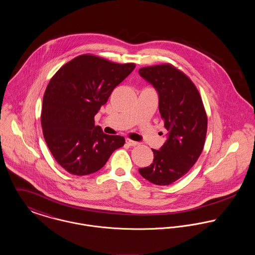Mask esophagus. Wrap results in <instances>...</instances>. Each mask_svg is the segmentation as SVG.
<instances>
[{
    "label": "esophagus",
    "instance_id": "esophagus-1",
    "mask_svg": "<svg viewBox=\"0 0 255 255\" xmlns=\"http://www.w3.org/2000/svg\"><path fill=\"white\" fill-rule=\"evenodd\" d=\"M126 143L128 144V145H130V146H136L138 144V142L137 141H134V140H132V139H126Z\"/></svg>",
    "mask_w": 255,
    "mask_h": 255
}]
</instances>
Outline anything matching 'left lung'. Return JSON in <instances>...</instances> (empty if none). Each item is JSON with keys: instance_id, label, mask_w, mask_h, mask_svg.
Returning a JSON list of instances; mask_svg holds the SVG:
<instances>
[{"instance_id": "left-lung-1", "label": "left lung", "mask_w": 255, "mask_h": 255, "mask_svg": "<svg viewBox=\"0 0 255 255\" xmlns=\"http://www.w3.org/2000/svg\"><path fill=\"white\" fill-rule=\"evenodd\" d=\"M139 76L150 83L159 97V112L168 131L159 150L152 149L153 162L138 169L143 178L168 185L184 176L201 155L208 119L193 82L169 64L145 67Z\"/></svg>"}]
</instances>
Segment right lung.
Returning a JSON list of instances; mask_svg holds the SVG:
<instances>
[{
	"mask_svg": "<svg viewBox=\"0 0 255 255\" xmlns=\"http://www.w3.org/2000/svg\"><path fill=\"white\" fill-rule=\"evenodd\" d=\"M135 67L85 54L65 64L50 79L42 100L43 137L57 163L70 174L97 172L124 145V137L107 135L95 126L94 117Z\"/></svg>",
	"mask_w": 255,
	"mask_h": 255,
	"instance_id": "1",
	"label": "right lung"
}]
</instances>
